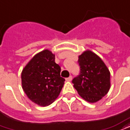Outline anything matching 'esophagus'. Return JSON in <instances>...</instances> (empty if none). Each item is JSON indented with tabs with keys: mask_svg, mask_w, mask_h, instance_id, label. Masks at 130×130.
I'll return each mask as SVG.
<instances>
[{
	"mask_svg": "<svg viewBox=\"0 0 130 130\" xmlns=\"http://www.w3.org/2000/svg\"><path fill=\"white\" fill-rule=\"evenodd\" d=\"M72 80V76H69V77L66 78V80H67V81H71Z\"/></svg>",
	"mask_w": 130,
	"mask_h": 130,
	"instance_id": "obj_1",
	"label": "esophagus"
}]
</instances>
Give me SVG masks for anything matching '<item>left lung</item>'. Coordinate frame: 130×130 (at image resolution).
I'll use <instances>...</instances> for the list:
<instances>
[{"mask_svg": "<svg viewBox=\"0 0 130 130\" xmlns=\"http://www.w3.org/2000/svg\"><path fill=\"white\" fill-rule=\"evenodd\" d=\"M80 74L72 80L74 87L83 99L96 103L107 94L110 88V72L102 59L92 51L78 56Z\"/></svg>", "mask_w": 130, "mask_h": 130, "instance_id": "1", "label": "left lung"}]
</instances>
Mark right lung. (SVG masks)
I'll list each match as a JSON object with an SVG mask.
<instances>
[{
  "instance_id": "obj_1",
  "label": "right lung",
  "mask_w": 130,
  "mask_h": 130,
  "mask_svg": "<svg viewBox=\"0 0 130 130\" xmlns=\"http://www.w3.org/2000/svg\"><path fill=\"white\" fill-rule=\"evenodd\" d=\"M22 87L29 99L40 106L52 103L62 89L65 78L60 77V67L55 54L45 50L36 54L21 74Z\"/></svg>"
}]
</instances>
